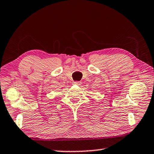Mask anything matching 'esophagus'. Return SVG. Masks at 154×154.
<instances>
[{
	"label": "esophagus",
	"instance_id": "esophagus-1",
	"mask_svg": "<svg viewBox=\"0 0 154 154\" xmlns=\"http://www.w3.org/2000/svg\"><path fill=\"white\" fill-rule=\"evenodd\" d=\"M73 83H74V84H75V85H81V82H75Z\"/></svg>",
	"mask_w": 154,
	"mask_h": 154
}]
</instances>
